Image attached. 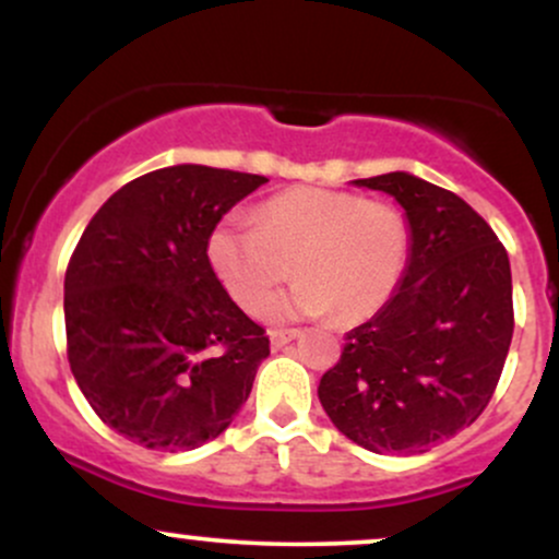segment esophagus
Here are the masks:
<instances>
[{
    "label": "esophagus",
    "instance_id": "esophagus-1",
    "mask_svg": "<svg viewBox=\"0 0 559 559\" xmlns=\"http://www.w3.org/2000/svg\"><path fill=\"white\" fill-rule=\"evenodd\" d=\"M299 333H301V331H297V329L271 331V346H273V349H281V346H286L288 342H294V338H297Z\"/></svg>",
    "mask_w": 559,
    "mask_h": 559
}]
</instances>
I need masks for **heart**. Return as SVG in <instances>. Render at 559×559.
I'll list each match as a JSON object with an SVG mask.
<instances>
[{"label": "heart", "instance_id": "b5f03b06", "mask_svg": "<svg viewBox=\"0 0 559 559\" xmlns=\"http://www.w3.org/2000/svg\"><path fill=\"white\" fill-rule=\"evenodd\" d=\"M409 260L402 213L352 191L297 186L260 204L254 226L223 217L207 236L215 278L247 312H260L288 275L292 292L273 301L271 318L329 316L362 323L400 288Z\"/></svg>", "mask_w": 559, "mask_h": 559}]
</instances>
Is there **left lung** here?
Returning <instances> with one entry per match:
<instances>
[{
  "label": "left lung",
  "instance_id": "1",
  "mask_svg": "<svg viewBox=\"0 0 559 559\" xmlns=\"http://www.w3.org/2000/svg\"><path fill=\"white\" fill-rule=\"evenodd\" d=\"M352 183L402 204L409 260L389 305L346 333L318 396L355 444L420 454L471 426L497 389L515 325L510 260L489 223L441 186L404 170Z\"/></svg>",
  "mask_w": 559,
  "mask_h": 559
}]
</instances>
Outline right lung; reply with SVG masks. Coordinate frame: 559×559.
<instances>
[{
    "instance_id": "1",
    "label": "right lung",
    "mask_w": 559,
    "mask_h": 559,
    "mask_svg": "<svg viewBox=\"0 0 559 559\" xmlns=\"http://www.w3.org/2000/svg\"><path fill=\"white\" fill-rule=\"evenodd\" d=\"M262 183L207 165L152 170L102 204L70 258V370L102 423L141 447L217 439L271 355L207 262L210 230Z\"/></svg>"
}]
</instances>
